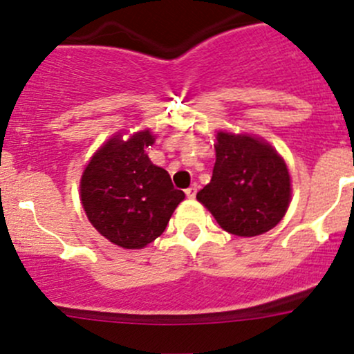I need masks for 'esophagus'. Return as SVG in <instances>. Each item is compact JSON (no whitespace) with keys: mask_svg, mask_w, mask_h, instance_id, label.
<instances>
[{"mask_svg":"<svg viewBox=\"0 0 354 354\" xmlns=\"http://www.w3.org/2000/svg\"><path fill=\"white\" fill-rule=\"evenodd\" d=\"M185 194H187L188 198H195V195H197V185H192V187H188L187 190H185Z\"/></svg>","mask_w":354,"mask_h":354,"instance_id":"obj_1","label":"esophagus"}]
</instances>
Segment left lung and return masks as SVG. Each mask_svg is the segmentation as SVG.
Instances as JSON below:
<instances>
[{"label": "left lung", "instance_id": "obj_1", "mask_svg": "<svg viewBox=\"0 0 354 354\" xmlns=\"http://www.w3.org/2000/svg\"><path fill=\"white\" fill-rule=\"evenodd\" d=\"M212 180L197 194L224 231L263 234L281 223L291 200L284 159L262 138L219 131Z\"/></svg>", "mask_w": 354, "mask_h": 354}]
</instances>
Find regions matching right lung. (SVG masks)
I'll list each match as a JSON object with an SVG mask.
<instances>
[{"instance_id":"obj_1","label":"right lung","mask_w":354,"mask_h":354,"mask_svg":"<svg viewBox=\"0 0 354 354\" xmlns=\"http://www.w3.org/2000/svg\"><path fill=\"white\" fill-rule=\"evenodd\" d=\"M149 130L128 140L114 135L88 160L80 200L92 226L121 248H144L164 233L185 198L169 173L151 162L144 149L154 144Z\"/></svg>"}]
</instances>
